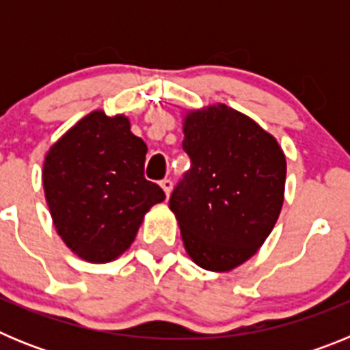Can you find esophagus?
I'll use <instances>...</instances> for the list:
<instances>
[{
	"label": "esophagus",
	"instance_id": "esophagus-1",
	"mask_svg": "<svg viewBox=\"0 0 350 350\" xmlns=\"http://www.w3.org/2000/svg\"><path fill=\"white\" fill-rule=\"evenodd\" d=\"M161 187H163V191H165L166 196H170V193H172V189H173V182L170 180V178H165V180H161Z\"/></svg>",
	"mask_w": 350,
	"mask_h": 350
}]
</instances>
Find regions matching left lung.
<instances>
[{"instance_id": "obj_1", "label": "left lung", "mask_w": 350, "mask_h": 350, "mask_svg": "<svg viewBox=\"0 0 350 350\" xmlns=\"http://www.w3.org/2000/svg\"><path fill=\"white\" fill-rule=\"evenodd\" d=\"M191 168L170 196L185 252L208 271H231L265 243L279 219L286 156L258 122L217 103L187 112Z\"/></svg>"}]
</instances>
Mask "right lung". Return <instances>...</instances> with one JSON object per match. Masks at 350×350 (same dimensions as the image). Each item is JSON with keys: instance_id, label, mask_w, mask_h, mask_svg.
<instances>
[{"instance_id": "add662e5", "label": "right lung", "mask_w": 350, "mask_h": 350, "mask_svg": "<svg viewBox=\"0 0 350 350\" xmlns=\"http://www.w3.org/2000/svg\"><path fill=\"white\" fill-rule=\"evenodd\" d=\"M147 145L126 116L94 110L49 148L43 189L55 231L89 262H110L129 249L145 213L165 200L144 177Z\"/></svg>"}]
</instances>
